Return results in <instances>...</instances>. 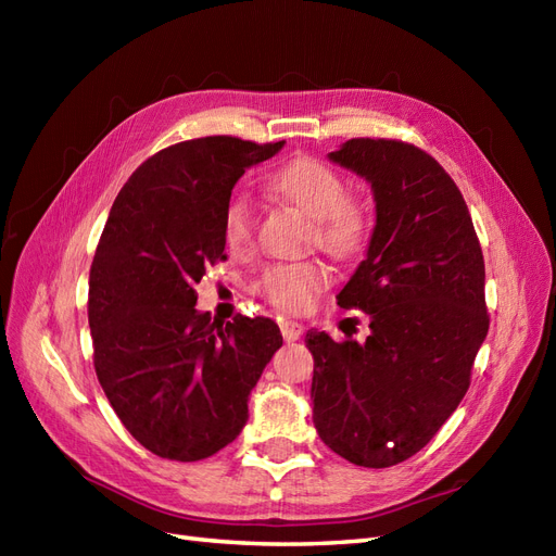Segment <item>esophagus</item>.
Instances as JSON below:
<instances>
[{
  "mask_svg": "<svg viewBox=\"0 0 556 556\" xmlns=\"http://www.w3.org/2000/svg\"><path fill=\"white\" fill-rule=\"evenodd\" d=\"M280 331H282V339L288 341V343H292V341L299 339L301 333H304V327H301L299 323H294V319H282Z\"/></svg>",
  "mask_w": 556,
  "mask_h": 556,
  "instance_id": "esophagus-1",
  "label": "esophagus"
}]
</instances>
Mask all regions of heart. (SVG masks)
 I'll list each match as a JSON object with an SVG mask.
<instances>
[{
  "label": "heart",
  "mask_w": 556,
  "mask_h": 556,
  "mask_svg": "<svg viewBox=\"0 0 556 556\" xmlns=\"http://www.w3.org/2000/svg\"><path fill=\"white\" fill-rule=\"evenodd\" d=\"M266 188L311 217V241L339 260L355 257L368 237V215L348 199L343 178L315 157L292 160L266 178ZM255 237V213L245 197H231L223 215V239L231 252H243ZM329 285L323 262L271 266L260 280L264 299L280 311L304 313Z\"/></svg>",
  "instance_id": "b5f03b06"
}]
</instances>
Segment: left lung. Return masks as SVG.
Here are the masks:
<instances>
[{
  "mask_svg": "<svg viewBox=\"0 0 556 556\" xmlns=\"http://www.w3.org/2000/svg\"><path fill=\"white\" fill-rule=\"evenodd\" d=\"M329 160L374 190L366 257L336 294L368 315L371 333H306L313 425L343 459L387 468L422 450L468 390L490 329L482 248L459 188L425 150L350 139Z\"/></svg>",
  "mask_w": 556,
  "mask_h": 556,
  "instance_id": "left-lung-1",
  "label": "left lung"
}]
</instances>
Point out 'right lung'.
<instances>
[{
  "instance_id": "right-lung-1",
  "label": "right lung",
  "mask_w": 556,
  "mask_h": 556,
  "mask_svg": "<svg viewBox=\"0 0 556 556\" xmlns=\"http://www.w3.org/2000/svg\"><path fill=\"white\" fill-rule=\"evenodd\" d=\"M282 146L237 137L169 146L111 206L90 268L94 371L125 429L162 459L199 462L237 439L252 387L282 345L268 317L223 325L194 308V285L227 260L233 185Z\"/></svg>"
}]
</instances>
